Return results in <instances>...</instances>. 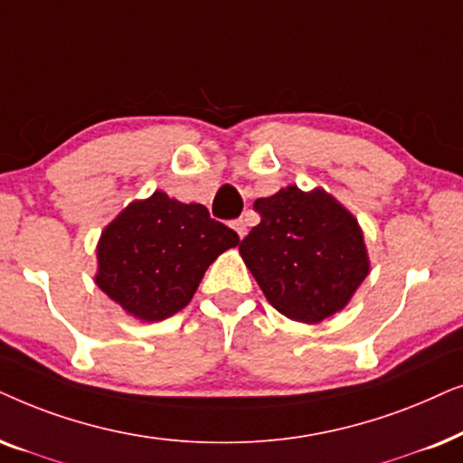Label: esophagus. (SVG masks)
Masks as SVG:
<instances>
[{
    "instance_id": "esophagus-1",
    "label": "esophagus",
    "mask_w": 463,
    "mask_h": 463,
    "mask_svg": "<svg viewBox=\"0 0 463 463\" xmlns=\"http://www.w3.org/2000/svg\"><path fill=\"white\" fill-rule=\"evenodd\" d=\"M232 228H235V231H237L239 239H243L245 235H248V222H245L243 218H239V220L232 222Z\"/></svg>"
}]
</instances>
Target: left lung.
I'll return each instance as SVG.
<instances>
[{
    "label": "left lung",
    "mask_w": 463,
    "mask_h": 463,
    "mask_svg": "<svg viewBox=\"0 0 463 463\" xmlns=\"http://www.w3.org/2000/svg\"><path fill=\"white\" fill-rule=\"evenodd\" d=\"M260 224L239 245L267 300L281 316L319 324L343 311L371 273L357 218L324 188L294 184L256 199Z\"/></svg>",
    "instance_id": "left-lung-1"
}]
</instances>
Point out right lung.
I'll use <instances>...</instances> for the list:
<instances>
[{
    "instance_id": "add662e5",
    "label": "right lung",
    "mask_w": 463,
    "mask_h": 463,
    "mask_svg": "<svg viewBox=\"0 0 463 463\" xmlns=\"http://www.w3.org/2000/svg\"><path fill=\"white\" fill-rule=\"evenodd\" d=\"M237 243V232L209 218L205 205L156 190L101 231L95 283L127 316L163 322L193 300L209 264Z\"/></svg>"
}]
</instances>
